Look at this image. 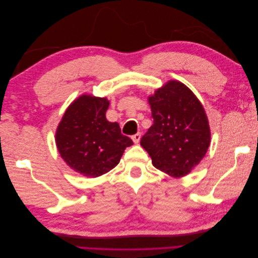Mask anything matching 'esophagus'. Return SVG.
Listing matches in <instances>:
<instances>
[{
  "instance_id": "1",
  "label": "esophagus",
  "mask_w": 258,
  "mask_h": 258,
  "mask_svg": "<svg viewBox=\"0 0 258 258\" xmlns=\"http://www.w3.org/2000/svg\"><path fill=\"white\" fill-rule=\"evenodd\" d=\"M131 139H132V141H134L137 144V143L140 142V139H141V134H140V132H138V134L132 136Z\"/></svg>"
}]
</instances>
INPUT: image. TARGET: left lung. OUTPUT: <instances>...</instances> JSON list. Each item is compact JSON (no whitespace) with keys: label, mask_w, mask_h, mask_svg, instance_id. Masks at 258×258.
Instances as JSON below:
<instances>
[{"label":"left lung","mask_w":258,"mask_h":258,"mask_svg":"<svg viewBox=\"0 0 258 258\" xmlns=\"http://www.w3.org/2000/svg\"><path fill=\"white\" fill-rule=\"evenodd\" d=\"M154 123L141 139L155 168L182 177L199 165L211 141L205 108L181 82L169 81L148 97Z\"/></svg>","instance_id":"1"}]
</instances>
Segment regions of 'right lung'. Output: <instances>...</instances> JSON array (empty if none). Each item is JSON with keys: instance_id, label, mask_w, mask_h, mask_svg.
Returning a JSON list of instances; mask_svg holds the SVG:
<instances>
[{"instance_id": "right-lung-1", "label": "right lung", "mask_w": 258, "mask_h": 258, "mask_svg": "<svg viewBox=\"0 0 258 258\" xmlns=\"http://www.w3.org/2000/svg\"><path fill=\"white\" fill-rule=\"evenodd\" d=\"M106 98L83 95L74 100L58 124L56 144L67 165L88 177H97L118 165L132 140L119 124L106 119Z\"/></svg>"}]
</instances>
